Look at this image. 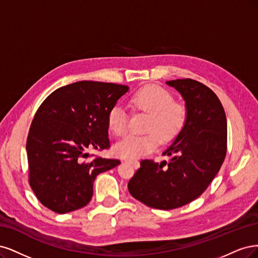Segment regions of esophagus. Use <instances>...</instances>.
Masks as SVG:
<instances>
[{"mask_svg":"<svg viewBox=\"0 0 258 258\" xmlns=\"http://www.w3.org/2000/svg\"><path fill=\"white\" fill-rule=\"evenodd\" d=\"M126 162H127V163H130V164H132L133 166H134V167H135V168H136V167H138V165H139L138 161H133V160H127Z\"/></svg>","mask_w":258,"mask_h":258,"instance_id":"esophagus-1","label":"esophagus"}]
</instances>
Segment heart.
<instances>
[{"instance_id": "b5f03b06", "label": "heart", "mask_w": 258, "mask_h": 258, "mask_svg": "<svg viewBox=\"0 0 258 258\" xmlns=\"http://www.w3.org/2000/svg\"><path fill=\"white\" fill-rule=\"evenodd\" d=\"M173 95L160 86L149 85L135 91L130 97V106L135 110L149 112L145 134L128 135L114 146V153L124 159H137L152 152L159 138L168 141L176 137L187 120V108L173 101ZM130 115L122 104L111 106L107 113L108 127L115 136H123L128 128Z\"/></svg>"}]
</instances>
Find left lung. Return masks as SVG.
<instances>
[{
	"instance_id": "obj_1",
	"label": "left lung",
	"mask_w": 258,
	"mask_h": 258,
	"mask_svg": "<svg viewBox=\"0 0 258 258\" xmlns=\"http://www.w3.org/2000/svg\"><path fill=\"white\" fill-rule=\"evenodd\" d=\"M184 98L187 120L162 155L169 162L143 160L128 182L131 195L148 207L176 209L201 196L217 176L227 150V121L213 91L193 79L166 82Z\"/></svg>"
}]
</instances>
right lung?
<instances>
[{
    "label": "right lung",
    "instance_id": "1",
    "mask_svg": "<svg viewBox=\"0 0 258 258\" xmlns=\"http://www.w3.org/2000/svg\"><path fill=\"white\" fill-rule=\"evenodd\" d=\"M127 86L78 81L61 87L41 103L27 139L29 183L38 201L55 213L89 204L97 174L121 162L89 157L109 149L107 113Z\"/></svg>",
    "mask_w": 258,
    "mask_h": 258
}]
</instances>
